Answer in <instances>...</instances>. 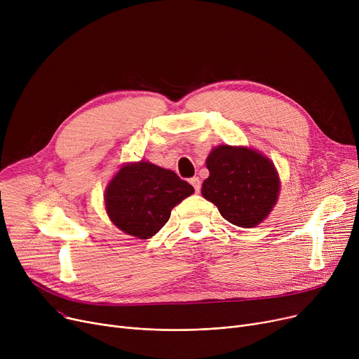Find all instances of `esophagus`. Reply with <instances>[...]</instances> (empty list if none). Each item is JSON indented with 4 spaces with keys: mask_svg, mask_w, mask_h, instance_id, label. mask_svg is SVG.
<instances>
[{
    "mask_svg": "<svg viewBox=\"0 0 359 359\" xmlns=\"http://www.w3.org/2000/svg\"><path fill=\"white\" fill-rule=\"evenodd\" d=\"M191 183H192V186L195 187L196 192L201 191V179H199V177H192V179H191Z\"/></svg>",
    "mask_w": 359,
    "mask_h": 359,
    "instance_id": "1",
    "label": "esophagus"
}]
</instances>
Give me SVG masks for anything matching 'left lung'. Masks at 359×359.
Returning <instances> with one entry per match:
<instances>
[{"label":"left lung","instance_id":"8db88e82","mask_svg":"<svg viewBox=\"0 0 359 359\" xmlns=\"http://www.w3.org/2000/svg\"><path fill=\"white\" fill-rule=\"evenodd\" d=\"M210 177L202 195L222 218L250 229L266 218L278 199L279 179L273 164L246 147L219 145L206 158Z\"/></svg>","mask_w":359,"mask_h":359}]
</instances>
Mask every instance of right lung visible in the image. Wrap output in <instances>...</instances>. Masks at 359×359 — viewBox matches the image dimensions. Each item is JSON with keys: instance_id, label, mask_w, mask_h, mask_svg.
Segmentation results:
<instances>
[{"instance_id": "right-lung-1", "label": "right lung", "mask_w": 359, "mask_h": 359, "mask_svg": "<svg viewBox=\"0 0 359 359\" xmlns=\"http://www.w3.org/2000/svg\"><path fill=\"white\" fill-rule=\"evenodd\" d=\"M194 186L172 170L147 161L123 165L106 189V211L113 224L138 238L157 234L170 218V212Z\"/></svg>"}]
</instances>
